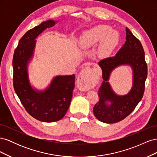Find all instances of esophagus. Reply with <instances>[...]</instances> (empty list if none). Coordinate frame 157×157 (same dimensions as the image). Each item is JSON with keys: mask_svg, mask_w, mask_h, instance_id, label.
Segmentation results:
<instances>
[{"mask_svg": "<svg viewBox=\"0 0 157 157\" xmlns=\"http://www.w3.org/2000/svg\"><path fill=\"white\" fill-rule=\"evenodd\" d=\"M91 78H92V77L89 75L88 70L85 69L82 70L81 71V73H80V75H78V80H79L80 82L86 84L90 81V80Z\"/></svg>", "mask_w": 157, "mask_h": 157, "instance_id": "34e87169", "label": "esophagus"}]
</instances>
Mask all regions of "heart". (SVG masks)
<instances>
[{
    "label": "heart",
    "instance_id": "1",
    "mask_svg": "<svg viewBox=\"0 0 157 157\" xmlns=\"http://www.w3.org/2000/svg\"><path fill=\"white\" fill-rule=\"evenodd\" d=\"M98 54L106 57L115 48L119 42L118 33L113 31L109 25H99L95 26L84 33L80 37V45L84 49H88L100 42Z\"/></svg>",
    "mask_w": 157,
    "mask_h": 157
}]
</instances>
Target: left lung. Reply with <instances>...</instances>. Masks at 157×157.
<instances>
[{
    "label": "left lung",
    "instance_id": "1",
    "mask_svg": "<svg viewBox=\"0 0 157 157\" xmlns=\"http://www.w3.org/2000/svg\"><path fill=\"white\" fill-rule=\"evenodd\" d=\"M126 33L125 43L117 54L98 63L103 80L99 88V101L93 111L99 121L107 124L119 122L129 115L141 101L145 90L147 66L143 46L127 27ZM123 65L132 69V86L126 94L118 95L112 90L108 80L112 71Z\"/></svg>",
    "mask_w": 157,
    "mask_h": 157
}]
</instances>
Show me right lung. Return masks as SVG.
Segmentation results:
<instances>
[{"label":"right lung","mask_w":157,"mask_h":157,"mask_svg":"<svg viewBox=\"0 0 157 157\" xmlns=\"http://www.w3.org/2000/svg\"><path fill=\"white\" fill-rule=\"evenodd\" d=\"M58 21L49 20L28 31L19 41L13 57V88L22 105L31 116L45 122L61 120L69 107L75 88V75L56 76L44 90L31 84L28 66L35 56L40 33Z\"/></svg>","instance_id":"right-lung-1"}]
</instances>
